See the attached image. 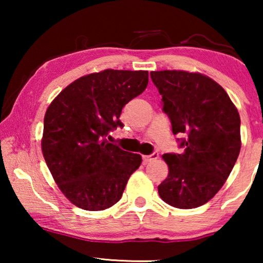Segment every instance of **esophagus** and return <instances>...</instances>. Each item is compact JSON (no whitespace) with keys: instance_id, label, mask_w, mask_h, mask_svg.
Returning a JSON list of instances; mask_svg holds the SVG:
<instances>
[{"instance_id":"34e87169","label":"esophagus","mask_w":263,"mask_h":263,"mask_svg":"<svg viewBox=\"0 0 263 263\" xmlns=\"http://www.w3.org/2000/svg\"><path fill=\"white\" fill-rule=\"evenodd\" d=\"M158 158H159V154L153 153V154H151V156H143L142 159H143V163L147 164V163H151V161H153V160H157Z\"/></svg>"}]
</instances>
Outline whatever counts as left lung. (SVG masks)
Listing matches in <instances>:
<instances>
[{"label": "left lung", "mask_w": 263, "mask_h": 263, "mask_svg": "<svg viewBox=\"0 0 263 263\" xmlns=\"http://www.w3.org/2000/svg\"><path fill=\"white\" fill-rule=\"evenodd\" d=\"M172 133L183 134L181 154H164L168 175L158 185L164 202L181 210L200 207L224 185L240 151V118L213 79L185 70L151 71Z\"/></svg>", "instance_id": "obj_1"}]
</instances>
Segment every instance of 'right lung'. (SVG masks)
<instances>
[{
	"instance_id": "1",
	"label": "right lung",
	"mask_w": 263,
	"mask_h": 263,
	"mask_svg": "<svg viewBox=\"0 0 263 263\" xmlns=\"http://www.w3.org/2000/svg\"><path fill=\"white\" fill-rule=\"evenodd\" d=\"M147 70L105 69L79 78L52 100L44 116L42 152L71 203L103 211L118 202L141 156L107 141L122 127V109L145 91Z\"/></svg>"
}]
</instances>
